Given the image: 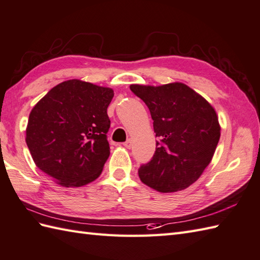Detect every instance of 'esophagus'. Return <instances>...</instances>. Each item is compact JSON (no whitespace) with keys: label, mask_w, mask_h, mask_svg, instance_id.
<instances>
[{"label":"esophagus","mask_w":260,"mask_h":260,"mask_svg":"<svg viewBox=\"0 0 260 260\" xmlns=\"http://www.w3.org/2000/svg\"><path fill=\"white\" fill-rule=\"evenodd\" d=\"M123 145H124V147H125L126 149H130L131 145H132V142H131L130 139H128V140H126V141L123 143Z\"/></svg>","instance_id":"1"}]
</instances>
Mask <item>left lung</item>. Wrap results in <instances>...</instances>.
Here are the masks:
<instances>
[{
  "label": "left lung",
  "instance_id": "8db88e82",
  "mask_svg": "<svg viewBox=\"0 0 260 260\" xmlns=\"http://www.w3.org/2000/svg\"><path fill=\"white\" fill-rule=\"evenodd\" d=\"M148 106L156 141L152 160L139 169L145 185L161 193L185 189L211 163L220 137L213 106L182 82L162 86L131 85Z\"/></svg>",
  "mask_w": 260,
  "mask_h": 260
}]
</instances>
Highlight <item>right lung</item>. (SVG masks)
Masks as SVG:
<instances>
[{"mask_svg": "<svg viewBox=\"0 0 260 260\" xmlns=\"http://www.w3.org/2000/svg\"><path fill=\"white\" fill-rule=\"evenodd\" d=\"M108 87L79 79L52 88L29 113L26 144L36 167L65 187L96 180L110 154Z\"/></svg>", "mask_w": 260, "mask_h": 260, "instance_id": "1", "label": "right lung"}]
</instances>
